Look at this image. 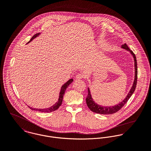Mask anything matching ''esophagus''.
<instances>
[{
  "mask_svg": "<svg viewBox=\"0 0 151 151\" xmlns=\"http://www.w3.org/2000/svg\"><path fill=\"white\" fill-rule=\"evenodd\" d=\"M83 77H84L83 74L79 73V74L76 75V79H82Z\"/></svg>",
  "mask_w": 151,
  "mask_h": 151,
  "instance_id": "esophagus-1",
  "label": "esophagus"
}]
</instances>
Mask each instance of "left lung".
<instances>
[{
    "mask_svg": "<svg viewBox=\"0 0 151 151\" xmlns=\"http://www.w3.org/2000/svg\"><path fill=\"white\" fill-rule=\"evenodd\" d=\"M122 48L129 51L131 54L133 55L134 61H135V78L133 83V86L129 91V93L127 96L126 98L122 101L121 102L119 103L118 104L115 105V106H101L97 103H96L92 99L90 91L89 88H88V96L86 98V103L88 106V107L90 108L91 111H92L94 112L100 114H103V115H109V114H114L116 112H118L119 110H120L123 106L127 102V101L130 99L131 96L133 94L134 92L135 91L136 86H137V77H138V68H137V58L135 54L128 47V46L125 43L124 45H122L121 46Z\"/></svg>",
    "mask_w": 151,
    "mask_h": 151,
    "instance_id": "obj_1",
    "label": "left lung"
}]
</instances>
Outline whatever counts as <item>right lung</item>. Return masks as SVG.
Here are the masks:
<instances>
[{
    "label": "right lung",
    "mask_w": 151,
    "mask_h": 151,
    "mask_svg": "<svg viewBox=\"0 0 151 151\" xmlns=\"http://www.w3.org/2000/svg\"><path fill=\"white\" fill-rule=\"evenodd\" d=\"M40 35V33H36V35H35L32 37V39L30 40V41L27 43H30L31 41L33 40V39H34L35 37H36L37 36H39ZM73 81V79H70L69 80L67 83H65L62 87H61V91L60 93V96H59V99L58 100V101L56 102L52 106H51L50 107L48 108H45V109H37V108H32L29 106H28L32 110H36V111H40V112H52L54 111H55L57 110L59 107L62 104V101H63V96L64 95V93H65V90L67 89V88L68 87V86Z\"/></svg>",
    "instance_id": "add662e5"
}]
</instances>
